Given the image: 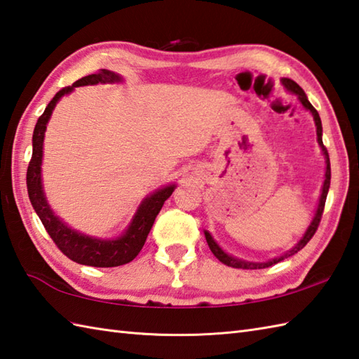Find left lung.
<instances>
[{"label":"left lung","instance_id":"left-lung-1","mask_svg":"<svg viewBox=\"0 0 359 359\" xmlns=\"http://www.w3.org/2000/svg\"><path fill=\"white\" fill-rule=\"evenodd\" d=\"M280 81H282V85H284V86L287 88V90H290V93H293V94L297 95V98H299V102L302 103L304 108H306L307 111H310L311 116H313L315 125H316L318 143H319V147H321V149H323V154H324V157H325V165H327V166H325V179H324V184H323L321 197H319V203H318V210H316V212H315V217H313V220H311V224L309 225L307 231L304 233L301 241L297 242L292 250H288L287 253H284L282 256L274 257V259H271V261H269V262H248V261H242V259H236V257H233V256H230V255H226L225 251L217 245V242H216L215 239H212V236H211L208 231H205V239H207V243H208L210 250L212 251V255H215L220 262L228 265V266H233V269H242V270L266 269V266H271V265H274V264L284 261V259L288 257V256H293L294 253H297V251L306 247L307 242H309L311 238H313V234L316 233L318 226H319V222H321V217H323V212H324V205H325V199H327V193H329V188H330V177H332V174H330V158H329V152H327V148L324 147V143H323V125H321V117H319L318 111L313 108V106H311V103L309 102V98H307L306 93H304L302 88H301L299 85H297L296 81L290 80V79H282Z\"/></svg>","mask_w":359,"mask_h":359}]
</instances>
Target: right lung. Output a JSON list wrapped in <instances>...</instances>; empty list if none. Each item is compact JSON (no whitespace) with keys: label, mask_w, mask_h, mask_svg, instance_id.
<instances>
[{"label":"right lung","mask_w":359,"mask_h":359,"mask_svg":"<svg viewBox=\"0 0 359 359\" xmlns=\"http://www.w3.org/2000/svg\"><path fill=\"white\" fill-rule=\"evenodd\" d=\"M123 79L118 74L111 72L108 69H100L95 74L86 75L80 80L74 83L72 86H67L60 89L52 98L49 104L46 106L44 112L36 120V125L32 135V158H30L27 166V193L29 199L35 212L43 222L46 231L55 242V245L65 256H67L71 261L81 264V265H90V266H118L131 262L133 259L140 253V250L144 245L148 234L152 228V224L162 210L165 201L170 197L174 191L175 185H168L157 189L144 199L139 210L134 215L131 224H129L128 230L117 239H97L90 238L83 233L72 230V228L63 224L60 217L53 215L48 201L43 191L41 184V162H43V142H44V133L46 125L52 116V111L55 108L60 98L63 95L69 94L74 88L79 86H88V85H98V83H118Z\"/></svg>","instance_id":"right-lung-1"}]
</instances>
